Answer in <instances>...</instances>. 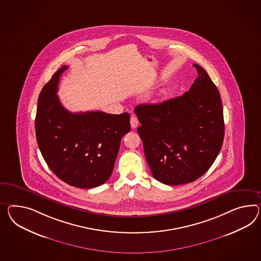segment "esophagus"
<instances>
[{
  "label": "esophagus",
  "instance_id": "34e87169",
  "mask_svg": "<svg viewBox=\"0 0 261 261\" xmlns=\"http://www.w3.org/2000/svg\"><path fill=\"white\" fill-rule=\"evenodd\" d=\"M138 125H139V121L137 119V117L133 115V116L130 117V126H132L133 128H135Z\"/></svg>",
  "mask_w": 261,
  "mask_h": 261
}]
</instances>
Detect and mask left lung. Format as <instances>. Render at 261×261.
Listing matches in <instances>:
<instances>
[{"label": "left lung", "instance_id": "1", "mask_svg": "<svg viewBox=\"0 0 261 261\" xmlns=\"http://www.w3.org/2000/svg\"><path fill=\"white\" fill-rule=\"evenodd\" d=\"M198 77L182 95L134 109L154 178L168 186L199 179L213 165L224 138L221 94L198 64Z\"/></svg>", "mask_w": 261, "mask_h": 261}]
</instances>
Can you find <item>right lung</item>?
Masks as SVG:
<instances>
[{
  "instance_id": "obj_1",
  "label": "right lung",
  "mask_w": 261,
  "mask_h": 261,
  "mask_svg": "<svg viewBox=\"0 0 261 261\" xmlns=\"http://www.w3.org/2000/svg\"><path fill=\"white\" fill-rule=\"evenodd\" d=\"M62 66L42 88L35 120L36 137L48 167L60 180L80 188L99 187L110 178L129 114L70 113L57 94Z\"/></svg>"
}]
</instances>
